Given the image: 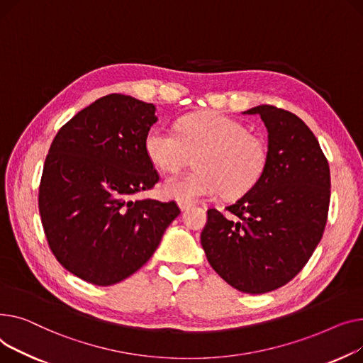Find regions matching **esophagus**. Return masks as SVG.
I'll use <instances>...</instances> for the list:
<instances>
[{"instance_id": "esophagus-1", "label": "esophagus", "mask_w": 363, "mask_h": 363, "mask_svg": "<svg viewBox=\"0 0 363 363\" xmlns=\"http://www.w3.org/2000/svg\"><path fill=\"white\" fill-rule=\"evenodd\" d=\"M179 206H180V209H182V211H186L187 208H190V206H191V202H184V201H180V202H179Z\"/></svg>"}]
</instances>
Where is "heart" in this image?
I'll return each instance as SVG.
<instances>
[{
	"label": "heart",
	"instance_id": "obj_1",
	"mask_svg": "<svg viewBox=\"0 0 363 363\" xmlns=\"http://www.w3.org/2000/svg\"><path fill=\"white\" fill-rule=\"evenodd\" d=\"M147 160L164 173H176L195 155L196 169L169 177L162 184L167 198L191 202L223 194L245 195L264 176L269 151L264 138L223 113L203 111L182 117L176 132L162 124L143 139Z\"/></svg>",
	"mask_w": 363,
	"mask_h": 363
}]
</instances>
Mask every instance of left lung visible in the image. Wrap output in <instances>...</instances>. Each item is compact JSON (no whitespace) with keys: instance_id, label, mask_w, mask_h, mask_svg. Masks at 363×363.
<instances>
[{"instance_id":"8db88e82","label":"left lung","mask_w":363,"mask_h":363,"mask_svg":"<svg viewBox=\"0 0 363 363\" xmlns=\"http://www.w3.org/2000/svg\"><path fill=\"white\" fill-rule=\"evenodd\" d=\"M268 130L264 176L234 203L208 209L201 245L214 271L249 294L280 289L302 271L328 218V161L309 127L290 111L259 105Z\"/></svg>"}]
</instances>
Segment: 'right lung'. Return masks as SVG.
<instances>
[{
    "mask_svg": "<svg viewBox=\"0 0 363 363\" xmlns=\"http://www.w3.org/2000/svg\"><path fill=\"white\" fill-rule=\"evenodd\" d=\"M155 106L111 94L55 135L39 183L38 208L57 261L79 279L111 286L142 268L180 214L174 201H133L160 174L143 147Z\"/></svg>",
    "mask_w": 363,
    "mask_h": 363,
    "instance_id": "obj_1",
    "label": "right lung"
}]
</instances>
